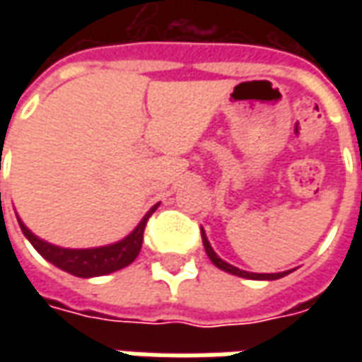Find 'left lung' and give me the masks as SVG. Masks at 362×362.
<instances>
[{"instance_id": "obj_1", "label": "left lung", "mask_w": 362, "mask_h": 362, "mask_svg": "<svg viewBox=\"0 0 362 362\" xmlns=\"http://www.w3.org/2000/svg\"><path fill=\"white\" fill-rule=\"evenodd\" d=\"M202 240H204V248H205V252H207L209 259H211L213 264L219 267V269H223V272L233 273V275H238V277H246V279H259V281L281 279V277H285L287 273H291V272H281V273H250V272H244V269H238V267L227 264L225 259H221L219 256H217V254L213 252L211 244H209V240H207V236H205V233H204V228H202Z\"/></svg>"}]
</instances>
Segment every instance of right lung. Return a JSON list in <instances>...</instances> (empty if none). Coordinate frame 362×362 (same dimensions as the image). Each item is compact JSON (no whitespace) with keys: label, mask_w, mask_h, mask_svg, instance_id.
<instances>
[{"label":"right lung","mask_w":362,"mask_h":362,"mask_svg":"<svg viewBox=\"0 0 362 362\" xmlns=\"http://www.w3.org/2000/svg\"><path fill=\"white\" fill-rule=\"evenodd\" d=\"M158 207L153 205L147 215L143 217L141 223L119 243L108 244V246H100V248H85V250H74V248H59L54 244L46 243L42 238H38L33 235L25 223L17 217L19 227L23 230V235L27 236L28 243L33 244L36 252L46 258L50 264H54L59 269L71 273L75 277H96V275H108L112 272H118L122 267L129 266L137 254L141 250L143 244V233H145V225L149 221L151 213Z\"/></svg>","instance_id":"1"}]
</instances>
